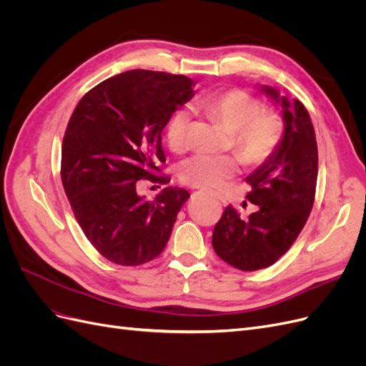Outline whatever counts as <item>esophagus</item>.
I'll use <instances>...</instances> for the list:
<instances>
[{
    "instance_id": "obj_1",
    "label": "esophagus",
    "mask_w": 366,
    "mask_h": 366,
    "mask_svg": "<svg viewBox=\"0 0 366 366\" xmlns=\"http://www.w3.org/2000/svg\"><path fill=\"white\" fill-rule=\"evenodd\" d=\"M215 197H217V198H218V200H219V202H224V200H223V197H221V195H218V194H217V195H215Z\"/></svg>"
}]
</instances>
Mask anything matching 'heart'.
Returning a JSON list of instances; mask_svg holds the SVG:
<instances>
[{
	"label": "heart",
	"mask_w": 366,
	"mask_h": 366,
	"mask_svg": "<svg viewBox=\"0 0 366 366\" xmlns=\"http://www.w3.org/2000/svg\"><path fill=\"white\" fill-rule=\"evenodd\" d=\"M203 112L219 122L229 132L241 159L249 164L267 160L278 148L282 137V122L274 113L261 112V104L241 90H227L200 101ZM189 114L179 109L166 127V140L171 151L186 149ZM239 171V159L230 154L207 156L198 154L183 162L180 179L200 189H219Z\"/></svg>",
	"instance_id": "b5f03b06"
}]
</instances>
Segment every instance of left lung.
I'll return each instance as SVG.
<instances>
[{"label":"left lung","mask_w":366,"mask_h":366,"mask_svg":"<svg viewBox=\"0 0 366 366\" xmlns=\"http://www.w3.org/2000/svg\"><path fill=\"white\" fill-rule=\"evenodd\" d=\"M281 109L284 132L278 148L247 175V200L257 212L241 218L227 206L215 224L212 246L232 267L254 272L270 267L292 247L312 212L317 182V143L305 107L269 85H257Z\"/></svg>","instance_id":"left-lung-1"}]
</instances>
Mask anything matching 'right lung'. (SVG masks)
<instances>
[{
    "label": "right lung",
    "mask_w": 366,
    "mask_h": 366,
    "mask_svg": "<svg viewBox=\"0 0 366 366\" xmlns=\"http://www.w3.org/2000/svg\"><path fill=\"white\" fill-rule=\"evenodd\" d=\"M194 85L182 74L129 70L96 85L70 117L62 143L64 191L85 237L108 261L140 265L157 258L191 197L169 186L148 202L136 184L169 183L156 174L166 162L162 131L177 107L194 97Z\"/></svg>",
    "instance_id": "add662e5"
}]
</instances>
